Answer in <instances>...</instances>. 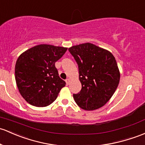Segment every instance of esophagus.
I'll use <instances>...</instances> for the list:
<instances>
[{"instance_id":"1","label":"esophagus","mask_w":145,"mask_h":145,"mask_svg":"<svg viewBox=\"0 0 145 145\" xmlns=\"http://www.w3.org/2000/svg\"><path fill=\"white\" fill-rule=\"evenodd\" d=\"M70 82H71V79H70L69 78H68V79H66V84L67 85H68L70 84Z\"/></svg>"}]
</instances>
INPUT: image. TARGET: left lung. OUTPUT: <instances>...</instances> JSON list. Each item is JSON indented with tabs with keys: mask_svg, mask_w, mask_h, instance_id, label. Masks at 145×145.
<instances>
[{
	"mask_svg": "<svg viewBox=\"0 0 145 145\" xmlns=\"http://www.w3.org/2000/svg\"><path fill=\"white\" fill-rule=\"evenodd\" d=\"M68 50L79 68L82 90L73 95L82 109L93 110L106 104L119 84L120 72L110 52L91 43L73 46Z\"/></svg>",
	"mask_w": 145,
	"mask_h": 145,
	"instance_id": "8db88e82",
	"label": "left lung"
}]
</instances>
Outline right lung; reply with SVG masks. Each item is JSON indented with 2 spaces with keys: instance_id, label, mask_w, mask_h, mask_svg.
I'll return each instance as SVG.
<instances>
[{
  "instance_id": "add662e5",
  "label": "right lung",
  "mask_w": 145,
  "mask_h": 145,
  "mask_svg": "<svg viewBox=\"0 0 145 145\" xmlns=\"http://www.w3.org/2000/svg\"><path fill=\"white\" fill-rule=\"evenodd\" d=\"M67 49L40 44L18 57L15 66V79L20 94L27 103L44 107L57 99L66 82L59 77L54 64Z\"/></svg>"
}]
</instances>
